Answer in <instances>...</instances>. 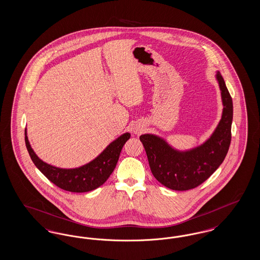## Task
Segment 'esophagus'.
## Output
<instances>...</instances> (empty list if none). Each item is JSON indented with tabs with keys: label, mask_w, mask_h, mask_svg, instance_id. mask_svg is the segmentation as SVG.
Masks as SVG:
<instances>
[{
	"label": "esophagus",
	"mask_w": 260,
	"mask_h": 260,
	"mask_svg": "<svg viewBox=\"0 0 260 260\" xmlns=\"http://www.w3.org/2000/svg\"><path fill=\"white\" fill-rule=\"evenodd\" d=\"M139 132H140V131H139V129H138V131H136V133H139Z\"/></svg>",
	"instance_id": "34e87169"
}]
</instances>
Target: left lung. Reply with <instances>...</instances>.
Wrapping results in <instances>:
<instances>
[{"instance_id": "left-lung-1", "label": "left lung", "mask_w": 260, "mask_h": 260, "mask_svg": "<svg viewBox=\"0 0 260 260\" xmlns=\"http://www.w3.org/2000/svg\"><path fill=\"white\" fill-rule=\"evenodd\" d=\"M216 80L221 90L222 117L205 143L191 150L178 151L159 136L147 134L139 137L154 177L170 189L186 191L202 184L222 164L229 150L233 102L219 72Z\"/></svg>"}]
</instances>
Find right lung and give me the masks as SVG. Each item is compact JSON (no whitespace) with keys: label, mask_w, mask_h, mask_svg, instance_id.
<instances>
[{"label":"right lung","mask_w":260,"mask_h":260,"mask_svg":"<svg viewBox=\"0 0 260 260\" xmlns=\"http://www.w3.org/2000/svg\"><path fill=\"white\" fill-rule=\"evenodd\" d=\"M129 137L131 135L128 133L118 137L94 160L87 165L76 169H60L50 166L38 157L31 148L25 129V144L32 161L39 171L57 187L75 193L94 190L109 178L118 162L122 148Z\"/></svg>","instance_id":"obj_1"}]
</instances>
